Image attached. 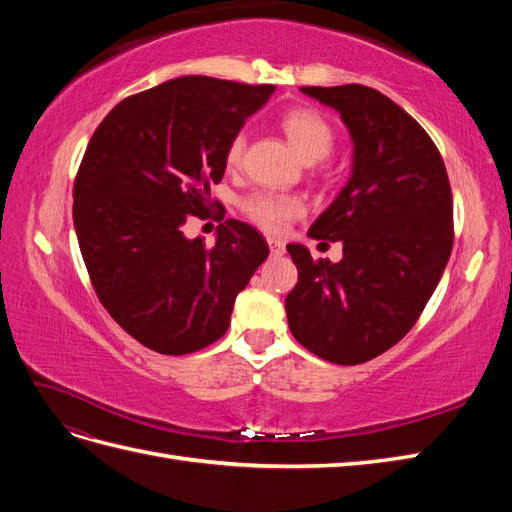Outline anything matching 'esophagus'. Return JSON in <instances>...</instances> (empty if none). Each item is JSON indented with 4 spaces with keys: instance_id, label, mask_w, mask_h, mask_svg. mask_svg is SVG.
I'll use <instances>...</instances> for the list:
<instances>
[{
    "instance_id": "34e87169",
    "label": "esophagus",
    "mask_w": 512,
    "mask_h": 512,
    "mask_svg": "<svg viewBox=\"0 0 512 512\" xmlns=\"http://www.w3.org/2000/svg\"><path fill=\"white\" fill-rule=\"evenodd\" d=\"M267 243H269V250H271L273 256H282V254L286 252V245H284V241H280V239L269 237Z\"/></svg>"
}]
</instances>
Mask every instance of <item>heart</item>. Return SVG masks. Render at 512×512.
Listing matches in <instances>:
<instances>
[{
	"instance_id": "heart-1",
	"label": "heart",
	"mask_w": 512,
	"mask_h": 512,
	"mask_svg": "<svg viewBox=\"0 0 512 512\" xmlns=\"http://www.w3.org/2000/svg\"><path fill=\"white\" fill-rule=\"evenodd\" d=\"M282 128L288 136L290 145L297 149L299 156L305 162H318L327 158L335 136L333 130L322 115L312 108H292L282 117ZM245 151V132L232 134L226 145L224 160L228 168H237L243 160ZM243 211L247 218L260 228L269 232H282L292 220L301 218L305 213V203L299 196L280 194V192H254L243 200Z\"/></svg>"
}]
</instances>
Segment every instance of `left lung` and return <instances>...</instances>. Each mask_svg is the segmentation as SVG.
Wrapping results in <instances>:
<instances>
[{"label":"left lung","instance_id":"8db88e82","mask_svg":"<svg viewBox=\"0 0 512 512\" xmlns=\"http://www.w3.org/2000/svg\"><path fill=\"white\" fill-rule=\"evenodd\" d=\"M331 106L352 138V173L307 235L339 241V262L286 250L299 282L288 327L320 359L359 365L393 348L421 316L453 250V194L429 134L380 91L301 87Z\"/></svg>","mask_w":512,"mask_h":512}]
</instances>
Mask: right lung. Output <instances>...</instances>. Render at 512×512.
<instances>
[{"mask_svg":"<svg viewBox=\"0 0 512 512\" xmlns=\"http://www.w3.org/2000/svg\"><path fill=\"white\" fill-rule=\"evenodd\" d=\"M273 85L181 76L121 100L91 136L74 181V230L100 303L136 342L190 354L226 333L232 305L269 256L260 232L218 226L215 245L188 239L209 213L226 145Z\"/></svg>","mask_w":512,"mask_h":512,"instance_id":"add662e5","label":"right lung"}]
</instances>
